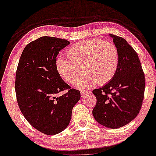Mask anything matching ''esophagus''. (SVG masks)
<instances>
[{"label":"esophagus","mask_w":156,"mask_h":156,"mask_svg":"<svg viewBox=\"0 0 156 156\" xmlns=\"http://www.w3.org/2000/svg\"><path fill=\"white\" fill-rule=\"evenodd\" d=\"M91 93V91H81V94H82V97H84V96H86L87 94H90Z\"/></svg>","instance_id":"1"}]
</instances>
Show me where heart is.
<instances>
[{
  "label": "heart",
  "mask_w": 156,
  "mask_h": 156,
  "mask_svg": "<svg viewBox=\"0 0 156 156\" xmlns=\"http://www.w3.org/2000/svg\"><path fill=\"white\" fill-rule=\"evenodd\" d=\"M67 54L69 59H57V72L66 82L73 83L83 67L85 74L74 84L81 89L109 82L116 73L120 59L114 43L100 39L79 42L68 49Z\"/></svg>",
  "instance_id": "obj_1"
}]
</instances>
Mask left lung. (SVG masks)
<instances>
[{
	"mask_svg": "<svg viewBox=\"0 0 156 156\" xmlns=\"http://www.w3.org/2000/svg\"><path fill=\"white\" fill-rule=\"evenodd\" d=\"M119 49V65L114 78L92 93L97 104L92 114L100 124L110 129L126 125L141 108L146 87L145 74L137 53L124 38L110 34Z\"/></svg>",
	"mask_w": 156,
	"mask_h": 156,
	"instance_id": "obj_1",
	"label": "left lung"
}]
</instances>
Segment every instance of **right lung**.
<instances>
[{
    "instance_id": "obj_1",
    "label": "right lung",
    "mask_w": 156,
    "mask_h": 156,
    "mask_svg": "<svg viewBox=\"0 0 156 156\" xmlns=\"http://www.w3.org/2000/svg\"><path fill=\"white\" fill-rule=\"evenodd\" d=\"M69 44L61 38H38L25 46L17 67L15 89L19 108L32 126L47 135L67 127L81 97L80 91L65 83L56 67L57 55ZM64 90V95H57Z\"/></svg>"
}]
</instances>
